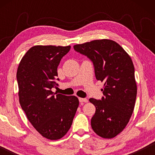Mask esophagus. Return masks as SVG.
<instances>
[{"label": "esophagus", "mask_w": 155, "mask_h": 155, "mask_svg": "<svg viewBox=\"0 0 155 155\" xmlns=\"http://www.w3.org/2000/svg\"><path fill=\"white\" fill-rule=\"evenodd\" d=\"M79 101H80V102H87L88 101V100H87V99H86V98H79Z\"/></svg>", "instance_id": "obj_1"}]
</instances>
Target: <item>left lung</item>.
Wrapping results in <instances>:
<instances>
[{
    "label": "left lung",
    "mask_w": 155,
    "mask_h": 155,
    "mask_svg": "<svg viewBox=\"0 0 155 155\" xmlns=\"http://www.w3.org/2000/svg\"><path fill=\"white\" fill-rule=\"evenodd\" d=\"M73 48L92 61L96 79L104 82V97L90 99L96 107L91 126L100 137L112 138L125 128L134 109L137 85L133 61L112 40H94Z\"/></svg>",
    "instance_id": "1"
}]
</instances>
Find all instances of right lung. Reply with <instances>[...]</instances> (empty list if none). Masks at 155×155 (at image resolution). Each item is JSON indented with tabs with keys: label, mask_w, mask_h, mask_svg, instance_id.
Returning <instances> with one entry per match:
<instances>
[{
	"label": "right lung",
	"mask_w": 155,
	"mask_h": 155,
	"mask_svg": "<svg viewBox=\"0 0 155 155\" xmlns=\"http://www.w3.org/2000/svg\"><path fill=\"white\" fill-rule=\"evenodd\" d=\"M71 46H35L19 64L17 81L21 107L42 136L58 140L71 128L79 100L52 92L59 81L57 68Z\"/></svg>",
	"instance_id": "right-lung-1"
}]
</instances>
